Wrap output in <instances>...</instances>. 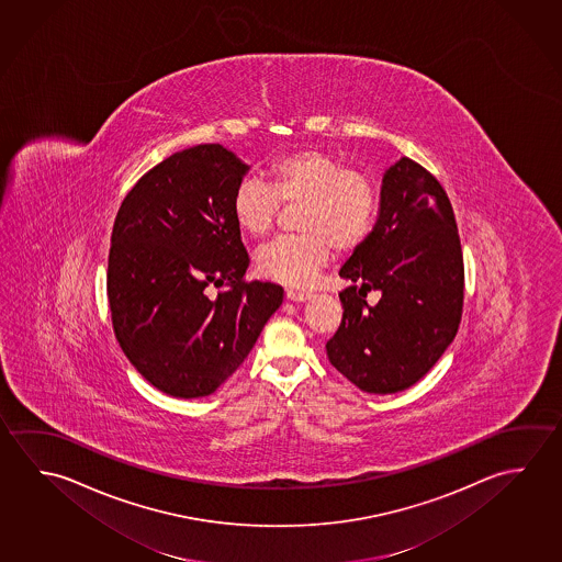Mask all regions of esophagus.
<instances>
[{
	"label": "esophagus",
	"instance_id": "obj_1",
	"mask_svg": "<svg viewBox=\"0 0 562 562\" xmlns=\"http://www.w3.org/2000/svg\"><path fill=\"white\" fill-rule=\"evenodd\" d=\"M285 297L292 300V302H305L307 297H312V292H305V290H294V288H288L285 290Z\"/></svg>",
	"mask_w": 562,
	"mask_h": 562
}]
</instances>
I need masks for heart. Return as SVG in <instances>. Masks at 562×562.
Here are the masks:
<instances>
[{
  "label": "heart",
  "mask_w": 562,
  "mask_h": 562,
  "mask_svg": "<svg viewBox=\"0 0 562 562\" xmlns=\"http://www.w3.org/2000/svg\"><path fill=\"white\" fill-rule=\"evenodd\" d=\"M300 205L294 237L277 238L257 252L260 277L307 288L322 274L334 248L355 252L373 233L381 193L363 169L347 168L324 149L302 148L278 156L268 168V186L247 178L231 198V215L252 238L267 237L280 207Z\"/></svg>",
  "instance_id": "obj_1"
}]
</instances>
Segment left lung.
Segmentation results:
<instances>
[{"mask_svg": "<svg viewBox=\"0 0 562 562\" xmlns=\"http://www.w3.org/2000/svg\"><path fill=\"white\" fill-rule=\"evenodd\" d=\"M339 277L344 319L325 344L329 363L364 393L391 394L420 381L458 334L463 257L452 203L413 159L384 173L371 237ZM376 289L382 300L366 304Z\"/></svg>", "mask_w": 562, "mask_h": 562, "instance_id": "1", "label": "left lung"}]
</instances>
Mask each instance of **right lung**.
Returning <instances> with one entry per match:
<instances>
[{
  "mask_svg": "<svg viewBox=\"0 0 562 562\" xmlns=\"http://www.w3.org/2000/svg\"><path fill=\"white\" fill-rule=\"evenodd\" d=\"M247 169L221 144H199L146 171L120 205L106 272L112 327L161 393H215L284 300L282 285L245 280L250 258L231 198Z\"/></svg>",
  "mask_w": 562,
  "mask_h": 562,
  "instance_id": "obj_1",
  "label": "right lung"
}]
</instances>
